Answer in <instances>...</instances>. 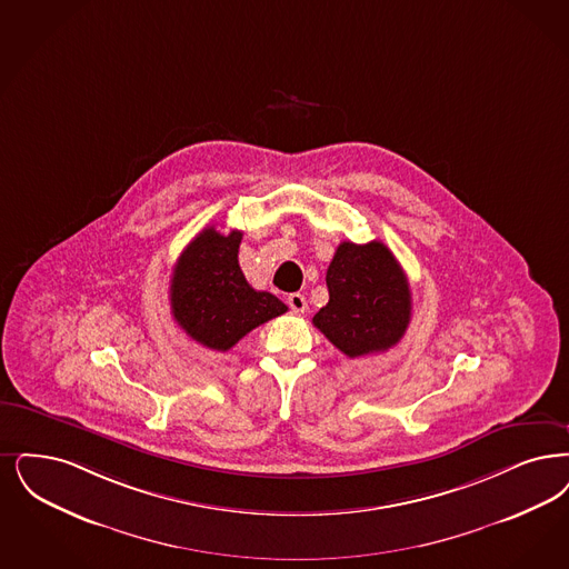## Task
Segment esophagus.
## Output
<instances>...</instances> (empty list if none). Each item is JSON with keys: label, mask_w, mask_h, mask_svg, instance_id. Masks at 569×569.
<instances>
[{"label": "esophagus", "mask_w": 569, "mask_h": 569, "mask_svg": "<svg viewBox=\"0 0 569 569\" xmlns=\"http://www.w3.org/2000/svg\"><path fill=\"white\" fill-rule=\"evenodd\" d=\"M288 305H290V309L295 311L296 316L307 311V300H305V296L298 295V292L288 296Z\"/></svg>", "instance_id": "1"}]
</instances>
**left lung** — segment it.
<instances>
[{
  "instance_id": "8db88e82",
  "label": "left lung",
  "mask_w": 569,
  "mask_h": 569,
  "mask_svg": "<svg viewBox=\"0 0 569 569\" xmlns=\"http://www.w3.org/2000/svg\"><path fill=\"white\" fill-rule=\"evenodd\" d=\"M330 300L313 323L347 358L391 349L410 321L409 279L381 241H342L328 267Z\"/></svg>"
}]
</instances>
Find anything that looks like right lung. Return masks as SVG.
<instances>
[{
    "mask_svg": "<svg viewBox=\"0 0 569 569\" xmlns=\"http://www.w3.org/2000/svg\"><path fill=\"white\" fill-rule=\"evenodd\" d=\"M241 230L228 234L207 227L186 246L171 274V313L192 341L228 351L253 328L279 318L288 307L253 290L239 267Z\"/></svg>",
    "mask_w": 569,
    "mask_h": 569,
    "instance_id": "add662e5",
    "label": "right lung"
}]
</instances>
